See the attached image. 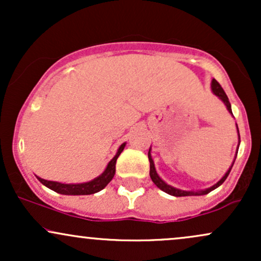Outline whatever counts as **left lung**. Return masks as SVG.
<instances>
[{"label":"left lung","instance_id":"8db88e82","mask_svg":"<svg viewBox=\"0 0 261 261\" xmlns=\"http://www.w3.org/2000/svg\"><path fill=\"white\" fill-rule=\"evenodd\" d=\"M211 89H212V92H214L215 94H216L217 97L220 98V99L223 101L224 106H226L227 109H228V112H229L230 114H232V108H230V103H229V100H228V97H227V95H226V93H224L223 88H222V87H221L220 83H218L217 81L215 80V79L212 80V82H211ZM237 131H238V126H237ZM238 136H239V131H238ZM239 143H241V136H239ZM237 152H238V151H237ZM148 161H149V176H151L152 181H153L154 184L157 185V187L161 189V190H163L164 193L169 194V195H173V196H196V195H206V194H208L210 191L215 190V189L220 187V185L222 184V182H223L224 180H226L227 176H228V174H229L230 169H232L233 164H234V162H233L232 166H230V168H229L228 170H227L226 174H224V175L222 176V179H221V180L218 181L217 184H215L214 187H211V188H208V189H205V190H201V191H185V190H180V189H176V188L170 187V185H168L166 181H163V180H162V179L160 178V175H158L157 172H155L153 160H152V157H151V148H149V151H148ZM234 161H236V158H234Z\"/></svg>","mask_w":261,"mask_h":261}]
</instances>
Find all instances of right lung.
<instances>
[{"label": "right lung", "mask_w": 261, "mask_h": 261, "mask_svg": "<svg viewBox=\"0 0 261 261\" xmlns=\"http://www.w3.org/2000/svg\"><path fill=\"white\" fill-rule=\"evenodd\" d=\"M125 145H126V143H122L120 147H119L118 152L114 155L113 160L108 163L106 170H104L99 176H97V178H94L91 181L82 182V184H62V182L59 181L45 180V179L39 178V176H37V178L41 184L45 185V187L51 189V190L56 191V193L62 194V195H91V194H95L98 193V191L103 190L114 178V174H115L116 160H118V157L120 155L122 149L125 148Z\"/></svg>", "instance_id": "right-lung-1"}]
</instances>
